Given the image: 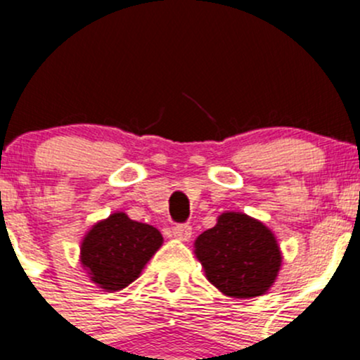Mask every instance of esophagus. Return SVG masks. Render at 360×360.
<instances>
[{"label": "esophagus", "mask_w": 360, "mask_h": 360, "mask_svg": "<svg viewBox=\"0 0 360 360\" xmlns=\"http://www.w3.org/2000/svg\"><path fill=\"white\" fill-rule=\"evenodd\" d=\"M172 235L179 240L188 242L191 238V226L188 223H179V224H174L172 226Z\"/></svg>", "instance_id": "1"}]
</instances>
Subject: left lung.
Wrapping results in <instances>:
<instances>
[{"mask_svg": "<svg viewBox=\"0 0 360 360\" xmlns=\"http://www.w3.org/2000/svg\"><path fill=\"white\" fill-rule=\"evenodd\" d=\"M205 277L231 297L261 296L281 270L282 254L274 233L242 212H224L195 240Z\"/></svg>", "mask_w": 360, "mask_h": 360, "instance_id": "left-lung-1", "label": "left lung"}]
</instances>
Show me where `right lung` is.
I'll return each instance as SVG.
<instances>
[{"instance_id": "right-lung-1", "label": "right lung", "mask_w": 360, "mask_h": 360, "mask_svg": "<svg viewBox=\"0 0 360 360\" xmlns=\"http://www.w3.org/2000/svg\"><path fill=\"white\" fill-rule=\"evenodd\" d=\"M157 228L115 212L94 224L82 244V264L106 291H120L139 277L144 264L162 245Z\"/></svg>"}]
</instances>
